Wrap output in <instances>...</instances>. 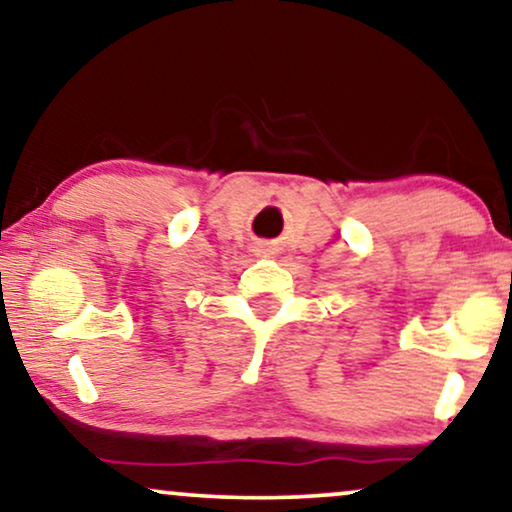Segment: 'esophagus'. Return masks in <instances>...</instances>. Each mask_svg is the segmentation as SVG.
Here are the masks:
<instances>
[{
	"mask_svg": "<svg viewBox=\"0 0 512 512\" xmlns=\"http://www.w3.org/2000/svg\"><path fill=\"white\" fill-rule=\"evenodd\" d=\"M257 252H260V255H274V248H271L269 243H260L257 245Z\"/></svg>",
	"mask_w": 512,
	"mask_h": 512,
	"instance_id": "34e87169",
	"label": "esophagus"
}]
</instances>
